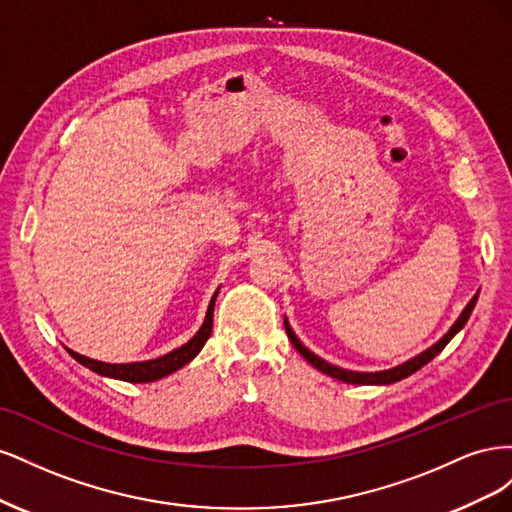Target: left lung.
<instances>
[{"label":"left lung","instance_id":"8db88e82","mask_svg":"<svg viewBox=\"0 0 512 512\" xmlns=\"http://www.w3.org/2000/svg\"><path fill=\"white\" fill-rule=\"evenodd\" d=\"M476 297H478V294H474L472 301L466 305V309H463L461 316L455 320L453 327L448 329V333L440 339L438 344H433V346L427 348L425 352L414 356V359H410V361H406V363H401V365H397V367H393V369H386V371H348V369H344V367L331 365V363H327L324 359H320V356H316L314 352H309V350L299 342V337L294 335V331L290 329V324H288L286 318H284V327H286L290 344L301 352V356H305V361H309L316 369H320L322 374H327V376L337 378V380H342V382H348V384H393V382H397V380L408 378L410 374H414V371H418L423 365H427V363L433 359V356L440 354V352L444 350V346H446L448 342H451V339L463 329V324L468 322V318H470V314H472V309H474V305H476Z\"/></svg>","mask_w":512,"mask_h":512}]
</instances>
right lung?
I'll return each instance as SVG.
<instances>
[{"mask_svg": "<svg viewBox=\"0 0 512 512\" xmlns=\"http://www.w3.org/2000/svg\"><path fill=\"white\" fill-rule=\"evenodd\" d=\"M215 297H218V292L211 297L209 309H207V316L203 327L198 329V333L190 339L188 344H183L181 348L168 352L160 359H153V361H143V363H123V365H111V363H100L94 359H87L83 354H76L72 350H68L76 361L81 365L89 367L91 371H96L100 376H108V378H117V380H126V382H153V380H160L168 374H173V371L181 369L185 363H190L194 356L203 350L205 342L211 335L213 329V305H215Z\"/></svg>", "mask_w": 512, "mask_h": 512, "instance_id": "add662e5", "label": "right lung"}]
</instances>
